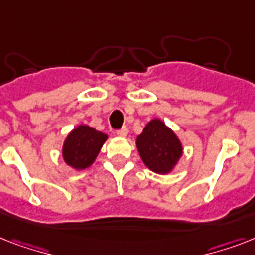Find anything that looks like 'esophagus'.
<instances>
[{
	"label": "esophagus",
	"mask_w": 255,
	"mask_h": 255,
	"mask_svg": "<svg viewBox=\"0 0 255 255\" xmlns=\"http://www.w3.org/2000/svg\"><path fill=\"white\" fill-rule=\"evenodd\" d=\"M128 133V128L127 127H122L119 131H116V135L120 136V137H126Z\"/></svg>",
	"instance_id": "esophagus-1"
}]
</instances>
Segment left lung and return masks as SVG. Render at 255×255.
<instances>
[{"instance_id": "left-lung-1", "label": "left lung", "mask_w": 255, "mask_h": 255, "mask_svg": "<svg viewBox=\"0 0 255 255\" xmlns=\"http://www.w3.org/2000/svg\"><path fill=\"white\" fill-rule=\"evenodd\" d=\"M143 163L152 172L167 174L173 170L182 156L181 141L160 119H152L136 139Z\"/></svg>"}]
</instances>
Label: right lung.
I'll use <instances>...</instances> for the list:
<instances>
[{"mask_svg": "<svg viewBox=\"0 0 255 255\" xmlns=\"http://www.w3.org/2000/svg\"><path fill=\"white\" fill-rule=\"evenodd\" d=\"M108 136L90 126H78L66 137L62 156L67 165L77 170L86 169L95 161Z\"/></svg>", "mask_w": 255, "mask_h": 255, "instance_id": "add662e5", "label": "right lung"}]
</instances>
